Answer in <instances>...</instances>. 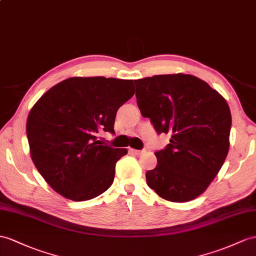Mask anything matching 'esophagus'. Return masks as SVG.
<instances>
[{
  "label": "esophagus",
  "instance_id": "1",
  "mask_svg": "<svg viewBox=\"0 0 256 256\" xmlns=\"http://www.w3.org/2000/svg\"><path fill=\"white\" fill-rule=\"evenodd\" d=\"M146 150H134V148H130V153H132L134 155H141L142 153H144Z\"/></svg>",
  "mask_w": 256,
  "mask_h": 256
}]
</instances>
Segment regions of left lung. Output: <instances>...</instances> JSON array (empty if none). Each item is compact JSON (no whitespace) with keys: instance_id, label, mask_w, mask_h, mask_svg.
Masks as SVG:
<instances>
[{"instance_id":"obj_1","label":"left lung","mask_w":256,"mask_h":256,"mask_svg":"<svg viewBox=\"0 0 256 256\" xmlns=\"http://www.w3.org/2000/svg\"><path fill=\"white\" fill-rule=\"evenodd\" d=\"M143 117L158 134H172L155 152L158 165L146 174L150 188L170 202H188L206 190L229 150L232 114L226 100L192 74H156L134 80Z\"/></svg>"}]
</instances>
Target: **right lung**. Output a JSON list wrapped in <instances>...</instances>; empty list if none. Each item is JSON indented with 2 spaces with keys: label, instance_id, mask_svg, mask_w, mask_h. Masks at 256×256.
Segmentation results:
<instances>
[{
  "label": "right lung",
  "instance_id": "right-lung-1",
  "mask_svg": "<svg viewBox=\"0 0 256 256\" xmlns=\"http://www.w3.org/2000/svg\"><path fill=\"white\" fill-rule=\"evenodd\" d=\"M134 94L132 80L72 77L34 105L26 127L30 155L54 191L86 201L110 188L127 148L105 144L98 134H115L117 110Z\"/></svg>",
  "mask_w": 256,
  "mask_h": 256
}]
</instances>
